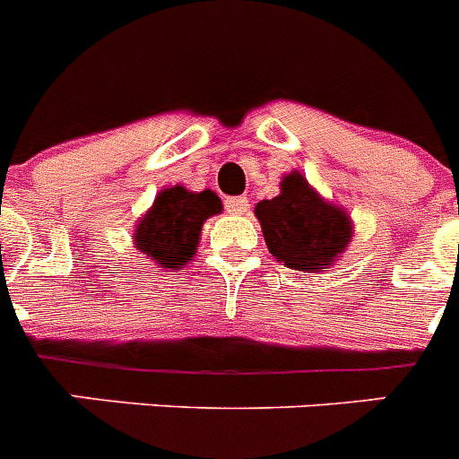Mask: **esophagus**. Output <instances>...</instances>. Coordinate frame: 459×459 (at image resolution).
<instances>
[{
    "instance_id": "1",
    "label": "esophagus",
    "mask_w": 459,
    "mask_h": 459,
    "mask_svg": "<svg viewBox=\"0 0 459 459\" xmlns=\"http://www.w3.org/2000/svg\"><path fill=\"white\" fill-rule=\"evenodd\" d=\"M225 209H227V213L241 216V213H246V211L250 209V204H248V200H246V197H227Z\"/></svg>"
}]
</instances>
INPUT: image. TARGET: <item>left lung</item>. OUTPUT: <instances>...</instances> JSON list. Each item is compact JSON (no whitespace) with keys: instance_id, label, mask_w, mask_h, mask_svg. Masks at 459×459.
I'll list each match as a JSON object with an SVG mask.
<instances>
[{"instance_id":"8db88e82","label":"left lung","mask_w":459,"mask_h":459,"mask_svg":"<svg viewBox=\"0 0 459 459\" xmlns=\"http://www.w3.org/2000/svg\"><path fill=\"white\" fill-rule=\"evenodd\" d=\"M269 253L287 269L317 273L351 238L350 216L319 197L299 172L287 174L273 200L255 206Z\"/></svg>"}]
</instances>
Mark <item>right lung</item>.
I'll return each mask as SVG.
<instances>
[{
    "instance_id": "1",
    "label": "right lung",
    "mask_w": 459,
    "mask_h": 459,
    "mask_svg": "<svg viewBox=\"0 0 459 459\" xmlns=\"http://www.w3.org/2000/svg\"><path fill=\"white\" fill-rule=\"evenodd\" d=\"M216 193H188L181 186L163 190L135 230V246L163 269H181L197 250L202 225L221 213Z\"/></svg>"
}]
</instances>
